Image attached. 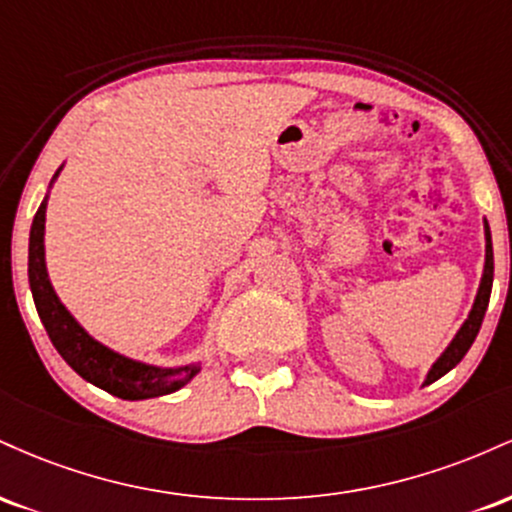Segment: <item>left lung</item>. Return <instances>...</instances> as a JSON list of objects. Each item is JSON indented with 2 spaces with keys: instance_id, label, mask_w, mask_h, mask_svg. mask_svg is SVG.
I'll list each match as a JSON object with an SVG mask.
<instances>
[{
  "instance_id": "obj_1",
  "label": "left lung",
  "mask_w": 512,
  "mask_h": 512,
  "mask_svg": "<svg viewBox=\"0 0 512 512\" xmlns=\"http://www.w3.org/2000/svg\"><path fill=\"white\" fill-rule=\"evenodd\" d=\"M484 238H486V257H484V272H481L477 298H474L472 310H469L467 320L462 322V327H460V330H457L455 337H452V342L445 346V351L436 358V363H433V366L428 368L424 385L436 383L438 378H443L445 373H450V370L462 361L464 354H467L469 346L474 344V339H477L481 320H484L486 308H489L491 286H493V245H491L489 221H486V219H484Z\"/></svg>"
}]
</instances>
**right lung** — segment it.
Returning a JSON list of instances; mask_svg holds the SVG:
<instances>
[{"mask_svg": "<svg viewBox=\"0 0 512 512\" xmlns=\"http://www.w3.org/2000/svg\"><path fill=\"white\" fill-rule=\"evenodd\" d=\"M62 168L64 166L57 168V173L52 175L48 195L35 211L31 238H28V284H31L35 310H38L50 342L86 383L101 387L120 399L137 402V399L161 397L180 390L202 370V363L166 368L120 354L91 337L55 293L48 274V262H45V211H48L50 190L60 178Z\"/></svg>", "mask_w": 512, "mask_h": 512, "instance_id": "1", "label": "right lung"}]
</instances>
